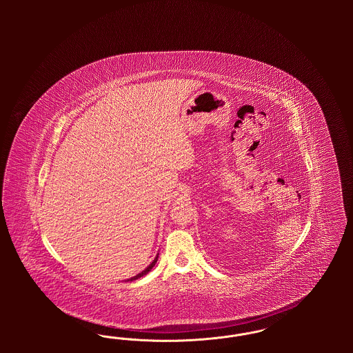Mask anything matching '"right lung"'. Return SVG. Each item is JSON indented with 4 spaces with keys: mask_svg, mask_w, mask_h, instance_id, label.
I'll use <instances>...</instances> for the list:
<instances>
[{
    "mask_svg": "<svg viewBox=\"0 0 353 353\" xmlns=\"http://www.w3.org/2000/svg\"><path fill=\"white\" fill-rule=\"evenodd\" d=\"M157 258H159V254H157V255H156V258H154V259H153V261H152V263H151V265H150V266H148V268H145V269L143 270V271H141V272H139V274H137V275H134V276H132V278H130V279H127V281H131V282H132V281H134V279H139V278H141V276H144V275H147V274H148V272H150V271H151L152 268H153V266H154V265H156V262H157Z\"/></svg>",
    "mask_w": 353,
    "mask_h": 353,
    "instance_id": "obj_1",
    "label": "right lung"
}]
</instances>
